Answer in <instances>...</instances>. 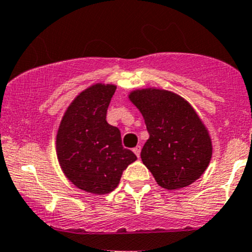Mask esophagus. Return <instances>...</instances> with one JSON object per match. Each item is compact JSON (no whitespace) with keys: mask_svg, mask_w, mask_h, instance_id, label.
<instances>
[{"mask_svg":"<svg viewBox=\"0 0 252 252\" xmlns=\"http://www.w3.org/2000/svg\"><path fill=\"white\" fill-rule=\"evenodd\" d=\"M140 151H141V147L140 146H135L134 149H133V152L135 153V156H137L138 158H139V157H140Z\"/></svg>","mask_w":252,"mask_h":252,"instance_id":"esophagus-1","label":"esophagus"}]
</instances>
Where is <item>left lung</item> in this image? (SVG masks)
<instances>
[{
  "mask_svg": "<svg viewBox=\"0 0 252 252\" xmlns=\"http://www.w3.org/2000/svg\"><path fill=\"white\" fill-rule=\"evenodd\" d=\"M129 100L143 114L150 138L141 160L167 190L192 184L205 172L212 156L208 129L184 97L170 91H133Z\"/></svg>",
  "mask_w": 252,
  "mask_h": 252,
  "instance_id": "obj_1",
  "label": "left lung"
}]
</instances>
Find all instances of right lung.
I'll return each instance as SVG.
<instances>
[{"instance_id": "obj_1", "label": "right lung", "mask_w": 252, "mask_h": 252, "mask_svg": "<svg viewBox=\"0 0 252 252\" xmlns=\"http://www.w3.org/2000/svg\"><path fill=\"white\" fill-rule=\"evenodd\" d=\"M114 85L95 84L79 94L62 117L56 135V155L64 176L80 190L109 193L121 174L137 160L124 149L118 127L106 121Z\"/></svg>"}]
</instances>
